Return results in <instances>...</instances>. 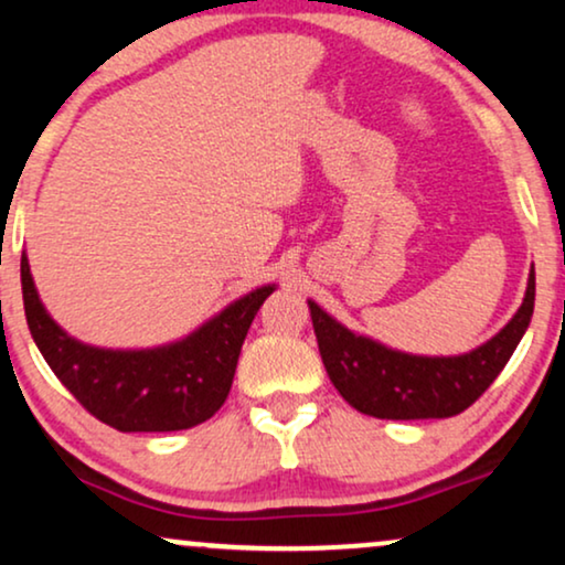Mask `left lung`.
<instances>
[{"instance_id": "8db88e82", "label": "left lung", "mask_w": 565, "mask_h": 565, "mask_svg": "<svg viewBox=\"0 0 565 565\" xmlns=\"http://www.w3.org/2000/svg\"><path fill=\"white\" fill-rule=\"evenodd\" d=\"M307 305L326 373L356 412L377 419H440L472 406L511 360L534 312V268L516 316L490 341L456 356L398 352L349 331L312 299Z\"/></svg>"}]
</instances>
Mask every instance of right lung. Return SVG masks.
<instances>
[{
    "label": "right lung",
    "mask_w": 565,
    "mask_h": 565,
    "mask_svg": "<svg viewBox=\"0 0 565 565\" xmlns=\"http://www.w3.org/2000/svg\"><path fill=\"white\" fill-rule=\"evenodd\" d=\"M25 320L64 388L119 433L188 430L221 409L249 323L276 284L234 299L180 341L153 349H104L70 335L35 291L28 255L20 260Z\"/></svg>",
    "instance_id": "right-lung-1"
}]
</instances>
